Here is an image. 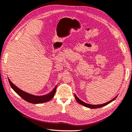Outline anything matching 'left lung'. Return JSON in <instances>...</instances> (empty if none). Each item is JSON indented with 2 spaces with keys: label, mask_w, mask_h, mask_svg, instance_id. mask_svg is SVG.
Segmentation results:
<instances>
[{
  "label": "left lung",
  "mask_w": 132,
  "mask_h": 132,
  "mask_svg": "<svg viewBox=\"0 0 132 132\" xmlns=\"http://www.w3.org/2000/svg\"><path fill=\"white\" fill-rule=\"evenodd\" d=\"M74 95H75V98H76V101H77V102H78L79 104L83 105V106H85V107L90 108V109H97V108H102L103 106H105L110 104V102H113V101H114L116 98H117V96H116L114 98H113L112 100H110V101H108V102H106V103H104V104H100V105H92V104H87V103H85V102L82 101H81V100L77 96V95H76V94H74Z\"/></svg>",
  "instance_id": "obj_1"
}]
</instances>
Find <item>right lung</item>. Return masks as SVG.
Returning a JSON list of instances; mask_svg holds the SVG:
<instances>
[{
    "instance_id": "right-lung-1",
    "label": "right lung",
    "mask_w": 132,
    "mask_h": 132,
    "mask_svg": "<svg viewBox=\"0 0 132 132\" xmlns=\"http://www.w3.org/2000/svg\"><path fill=\"white\" fill-rule=\"evenodd\" d=\"M9 78V81L10 86L12 87V89L16 93L21 97L23 100L26 101L27 102H30L31 104H42V103L48 102L53 98L55 93L56 92L57 85H56L55 87L51 90V92L49 93L48 94L43 95H35L33 94H31L28 93L23 91L22 90L20 89L19 87H18L16 85H15L11 82V80Z\"/></svg>"
}]
</instances>
